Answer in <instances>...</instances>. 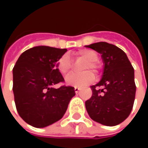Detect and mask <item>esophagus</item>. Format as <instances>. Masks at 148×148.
Returning <instances> with one entry per match:
<instances>
[{
    "label": "esophagus",
    "instance_id": "1",
    "mask_svg": "<svg viewBox=\"0 0 148 148\" xmlns=\"http://www.w3.org/2000/svg\"><path fill=\"white\" fill-rule=\"evenodd\" d=\"M81 90V87H77V86H75L74 87V90H75V92L77 93V92H79V90Z\"/></svg>",
    "mask_w": 148,
    "mask_h": 148
}]
</instances>
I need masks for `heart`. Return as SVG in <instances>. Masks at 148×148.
Segmentation results:
<instances>
[{
	"instance_id": "heart-1",
	"label": "heart",
	"mask_w": 148,
	"mask_h": 148,
	"mask_svg": "<svg viewBox=\"0 0 148 148\" xmlns=\"http://www.w3.org/2000/svg\"><path fill=\"white\" fill-rule=\"evenodd\" d=\"M77 55L83 59L86 60L87 62L84 66V70H92L95 72H97L99 70V65L96 63L98 61L99 56L96 52L93 50H81L77 53ZM57 68L62 76L68 74L71 68L70 58L67 55H63L60 58L57 62ZM94 74L91 71H86L81 74L71 73L66 77L65 81L67 85L73 86H82L91 83L94 81Z\"/></svg>"
}]
</instances>
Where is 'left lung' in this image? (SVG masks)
<instances>
[{
  "mask_svg": "<svg viewBox=\"0 0 148 148\" xmlns=\"http://www.w3.org/2000/svg\"><path fill=\"white\" fill-rule=\"evenodd\" d=\"M86 47L101 54L105 63L102 79L90 87L92 96L86 101L87 113L95 122L118 125L128 118L134 106V67L126 53L114 44L99 42Z\"/></svg>",
  "mask_w": 148,
  "mask_h": 148,
  "instance_id": "left-lung-1",
  "label": "left lung"
}]
</instances>
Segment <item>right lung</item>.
<instances>
[{"instance_id": "obj_1", "label": "right lung", "mask_w": 148, "mask_h": 148, "mask_svg": "<svg viewBox=\"0 0 148 148\" xmlns=\"http://www.w3.org/2000/svg\"><path fill=\"white\" fill-rule=\"evenodd\" d=\"M66 51L49 46L34 47L20 55L13 68L16 110L33 127L43 128L58 121L75 95L72 86L53 87L64 82L57 62Z\"/></svg>"}]
</instances>
